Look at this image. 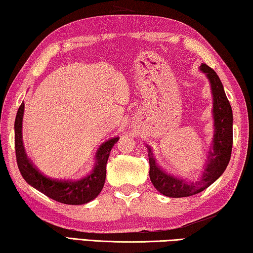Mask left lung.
Listing matches in <instances>:
<instances>
[{
	"instance_id": "8db88e82",
	"label": "left lung",
	"mask_w": 253,
	"mask_h": 253,
	"mask_svg": "<svg viewBox=\"0 0 253 253\" xmlns=\"http://www.w3.org/2000/svg\"><path fill=\"white\" fill-rule=\"evenodd\" d=\"M200 70L206 73L211 84L213 95V118L214 135L212 149L209 151L207 165L201 178L196 182H188L179 176L170 174L157 165L151 148L147 145L150 163V180L159 192L170 198H183L200 193L203 190L220 178L229 165L231 158L233 132V115L231 105L225 95L223 85L216 73L207 64H202Z\"/></svg>"
}]
</instances>
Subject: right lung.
I'll return each instance as SVG.
<instances>
[{
  "mask_svg": "<svg viewBox=\"0 0 253 253\" xmlns=\"http://www.w3.org/2000/svg\"><path fill=\"white\" fill-rule=\"evenodd\" d=\"M24 114V103L22 102L17 110L14 131H15V154L19 170L23 179L31 187L39 190L46 197L64 205H84L95 199L101 192L105 182L106 162L110 156L111 149L118 142L115 136L101 145L96 152V162L94 169L90 174L79 180L54 179L43 174L37 169L33 162L26 157L22 141V121Z\"/></svg>",
  "mask_w": 253,
  "mask_h": 253,
  "instance_id": "obj_1",
  "label": "right lung"
}]
</instances>
